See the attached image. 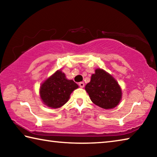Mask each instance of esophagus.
Wrapping results in <instances>:
<instances>
[{
  "label": "esophagus",
  "mask_w": 157,
  "mask_h": 157,
  "mask_svg": "<svg viewBox=\"0 0 157 157\" xmlns=\"http://www.w3.org/2000/svg\"><path fill=\"white\" fill-rule=\"evenodd\" d=\"M79 86H80V88H84V83L83 82H79Z\"/></svg>",
  "instance_id": "34e87169"
}]
</instances>
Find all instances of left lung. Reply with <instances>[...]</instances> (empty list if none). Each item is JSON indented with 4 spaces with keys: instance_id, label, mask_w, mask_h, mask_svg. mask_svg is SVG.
<instances>
[{
    "instance_id": "1",
    "label": "left lung",
    "mask_w": 157,
    "mask_h": 157,
    "mask_svg": "<svg viewBox=\"0 0 157 157\" xmlns=\"http://www.w3.org/2000/svg\"><path fill=\"white\" fill-rule=\"evenodd\" d=\"M85 90L92 102L105 109L115 108L122 99V89L118 82L111 74L100 68L92 74Z\"/></svg>"
}]
</instances>
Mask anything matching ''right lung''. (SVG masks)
<instances>
[{
    "mask_svg": "<svg viewBox=\"0 0 157 157\" xmlns=\"http://www.w3.org/2000/svg\"><path fill=\"white\" fill-rule=\"evenodd\" d=\"M79 86L72 79H68L62 71L57 70L48 77L39 89V95L44 104L52 109L62 107L68 102L70 95Z\"/></svg>",
    "mask_w": 157,
    "mask_h": 157,
    "instance_id": "right-lung-1",
    "label": "right lung"
}]
</instances>
